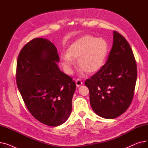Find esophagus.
I'll use <instances>...</instances> for the list:
<instances>
[{"label": "esophagus", "instance_id": "34e87169", "mask_svg": "<svg viewBox=\"0 0 148 148\" xmlns=\"http://www.w3.org/2000/svg\"><path fill=\"white\" fill-rule=\"evenodd\" d=\"M75 83H76V86H77V87H79V86H80L81 85L83 84L82 82L80 80H79V79H77V80H76V81H75Z\"/></svg>", "mask_w": 148, "mask_h": 148}]
</instances>
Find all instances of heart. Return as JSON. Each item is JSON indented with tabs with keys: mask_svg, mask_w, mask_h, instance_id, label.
I'll list each match as a JSON object with an SVG mask.
<instances>
[{
	"mask_svg": "<svg viewBox=\"0 0 148 148\" xmlns=\"http://www.w3.org/2000/svg\"><path fill=\"white\" fill-rule=\"evenodd\" d=\"M108 44L101 38L84 35L74 41L67 49V54H60V60L65 72L71 74L74 62L88 74H93L103 67L107 56Z\"/></svg>",
	"mask_w": 148,
	"mask_h": 148,
	"instance_id": "heart-1",
	"label": "heart"
}]
</instances>
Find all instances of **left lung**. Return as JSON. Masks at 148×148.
<instances>
[{"label":"left lung","mask_w":148,"mask_h":148,"mask_svg":"<svg viewBox=\"0 0 148 148\" xmlns=\"http://www.w3.org/2000/svg\"><path fill=\"white\" fill-rule=\"evenodd\" d=\"M137 64L131 47L121 34L113 31V42L106 63L85 82L90 103L96 114L114 119L125 112L133 100Z\"/></svg>","instance_id":"8db88e82"}]
</instances>
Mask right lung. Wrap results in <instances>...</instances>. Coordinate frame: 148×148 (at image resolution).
I'll return each instance as SVG.
<instances>
[{"instance_id":"right-lung-1","label":"right lung","mask_w":148,"mask_h":148,"mask_svg":"<svg viewBox=\"0 0 148 148\" xmlns=\"http://www.w3.org/2000/svg\"><path fill=\"white\" fill-rule=\"evenodd\" d=\"M57 49L47 39L34 38L20 51L16 82L29 112L50 127L64 123L72 110L76 89L71 77L61 71Z\"/></svg>"}]
</instances>
